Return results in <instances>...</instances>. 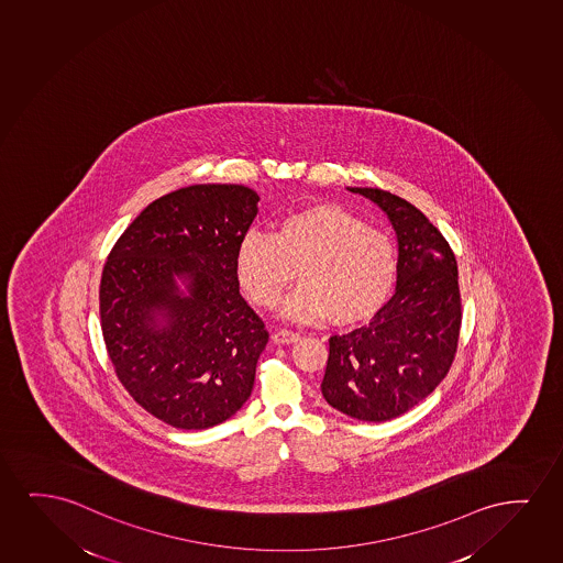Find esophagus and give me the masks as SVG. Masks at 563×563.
I'll return each instance as SVG.
<instances>
[{"instance_id":"1","label":"esophagus","mask_w":563,"mask_h":563,"mask_svg":"<svg viewBox=\"0 0 563 563\" xmlns=\"http://www.w3.org/2000/svg\"><path fill=\"white\" fill-rule=\"evenodd\" d=\"M271 339H273L275 344H292V342L300 340V334H298V332L288 331V329H278V331L273 332Z\"/></svg>"}]
</instances>
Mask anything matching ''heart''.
I'll use <instances>...</instances> for the list:
<instances>
[{"mask_svg":"<svg viewBox=\"0 0 563 563\" xmlns=\"http://www.w3.org/2000/svg\"><path fill=\"white\" fill-rule=\"evenodd\" d=\"M298 267L300 286L280 303V313L303 323L331 317L336 327H352L385 306L398 255L386 232L332 203L288 213L275 234L250 231L240 240V285L260 308L277 303Z\"/></svg>","mask_w":563,"mask_h":563,"instance_id":"heart-1","label":"heart"}]
</instances>
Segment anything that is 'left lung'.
<instances>
[{
  "instance_id": "1",
  "label": "left lung",
  "mask_w": 563,
  "mask_h": 563,
  "mask_svg": "<svg viewBox=\"0 0 563 563\" xmlns=\"http://www.w3.org/2000/svg\"><path fill=\"white\" fill-rule=\"evenodd\" d=\"M385 211L398 239L396 292L367 327L331 336L321 393L332 408L383 423L424 400L454 362L462 300L452 247L427 217L380 188H347Z\"/></svg>"
}]
</instances>
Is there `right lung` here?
Listing matches in <instances>:
<instances>
[{
	"label": "right lung",
	"mask_w": 563,
	"mask_h": 563,
	"mask_svg": "<svg viewBox=\"0 0 563 563\" xmlns=\"http://www.w3.org/2000/svg\"><path fill=\"white\" fill-rule=\"evenodd\" d=\"M257 201L242 185L165 194L129 224L101 273V332L117 377L175 429L223 423L254 388L269 332L240 296L236 252Z\"/></svg>",
	"instance_id": "right-lung-1"
}]
</instances>
